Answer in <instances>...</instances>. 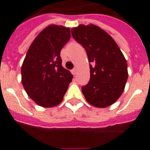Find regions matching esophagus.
Segmentation results:
<instances>
[{
	"label": "esophagus",
	"instance_id": "1",
	"mask_svg": "<svg viewBox=\"0 0 150 150\" xmlns=\"http://www.w3.org/2000/svg\"><path fill=\"white\" fill-rule=\"evenodd\" d=\"M71 73H72L73 75H76V68L73 69L72 71H71Z\"/></svg>",
	"mask_w": 150,
	"mask_h": 150
}]
</instances>
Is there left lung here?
Wrapping results in <instances>:
<instances>
[{
  "label": "left lung",
  "mask_w": 150,
  "mask_h": 150,
  "mask_svg": "<svg viewBox=\"0 0 150 150\" xmlns=\"http://www.w3.org/2000/svg\"><path fill=\"white\" fill-rule=\"evenodd\" d=\"M73 38L86 51L90 65V80L82 87L87 101L94 107H107L122 94L128 79L127 62L109 34L90 24L71 29Z\"/></svg>",
  "instance_id": "1"
}]
</instances>
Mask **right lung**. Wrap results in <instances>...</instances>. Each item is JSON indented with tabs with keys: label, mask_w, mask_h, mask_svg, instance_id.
<instances>
[{
	"label": "right lung",
	"mask_w": 150,
	"mask_h": 150,
	"mask_svg": "<svg viewBox=\"0 0 150 150\" xmlns=\"http://www.w3.org/2000/svg\"><path fill=\"white\" fill-rule=\"evenodd\" d=\"M71 38V30L62 25L45 28L30 44L22 63V83L28 95L43 107L62 101L73 75L62 65L60 52Z\"/></svg>",
	"instance_id": "obj_1"
}]
</instances>
